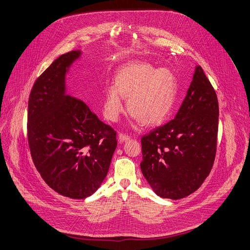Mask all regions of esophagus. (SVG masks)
<instances>
[{"label":"esophagus","instance_id":"esophagus-1","mask_svg":"<svg viewBox=\"0 0 250 250\" xmlns=\"http://www.w3.org/2000/svg\"><path fill=\"white\" fill-rule=\"evenodd\" d=\"M129 139H130V137H129V135H127V134H125V133H123V132H121V133L119 134V140H120L121 143H123V142H127Z\"/></svg>","mask_w":250,"mask_h":250}]
</instances>
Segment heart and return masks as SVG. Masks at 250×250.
<instances>
[{
    "label": "heart",
    "mask_w": 250,
    "mask_h": 250,
    "mask_svg": "<svg viewBox=\"0 0 250 250\" xmlns=\"http://www.w3.org/2000/svg\"><path fill=\"white\" fill-rule=\"evenodd\" d=\"M178 84L175 76L166 67L154 70L144 62H129L117 72L115 84L104 92V112L115 122L124 111L123 98L127 99L129 115L144 125L161 124L171 111Z\"/></svg>",
    "instance_id": "heart-1"
}]
</instances>
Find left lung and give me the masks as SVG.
Wrapping results in <instances>:
<instances>
[{
  "instance_id": "8db88e82",
  "label": "left lung",
  "mask_w": 250,
  "mask_h": 250,
  "mask_svg": "<svg viewBox=\"0 0 250 250\" xmlns=\"http://www.w3.org/2000/svg\"><path fill=\"white\" fill-rule=\"evenodd\" d=\"M218 115L215 90L197 65L175 118L142 138V172L157 195L186 197L208 176L216 154Z\"/></svg>"
}]
</instances>
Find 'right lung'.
Wrapping results in <instances>:
<instances>
[{
	"instance_id": "add662e5",
	"label": "right lung",
	"mask_w": 250,
	"mask_h": 250,
	"mask_svg": "<svg viewBox=\"0 0 250 250\" xmlns=\"http://www.w3.org/2000/svg\"><path fill=\"white\" fill-rule=\"evenodd\" d=\"M80 51L60 56L35 82L28 104V143L46 184L63 196L92 195L107 174L117 131L82 101L64 94L67 67Z\"/></svg>"
}]
</instances>
